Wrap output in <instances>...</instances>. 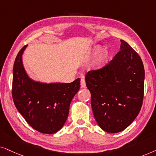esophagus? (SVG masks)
Masks as SVG:
<instances>
[{"mask_svg": "<svg viewBox=\"0 0 156 156\" xmlns=\"http://www.w3.org/2000/svg\"><path fill=\"white\" fill-rule=\"evenodd\" d=\"M80 86H81L82 88H86V80H85L84 78H82L81 80H80Z\"/></svg>", "mask_w": 156, "mask_h": 156, "instance_id": "obj_1", "label": "esophagus"}]
</instances>
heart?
Wrapping results in <instances>:
<instances>
[{"mask_svg": "<svg viewBox=\"0 0 156 156\" xmlns=\"http://www.w3.org/2000/svg\"><path fill=\"white\" fill-rule=\"evenodd\" d=\"M99 50V47L98 46H95L92 49V51H90V55H94L95 53L98 51ZM107 55H108V51L106 49H102L100 52L98 56L96 61H95V66L96 68H101L102 67L103 64L105 62V60L107 58Z\"/></svg>", "mask_w": 156, "mask_h": 156, "instance_id": "heart-1", "label": "heart"}]
</instances>
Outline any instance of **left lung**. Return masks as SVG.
<instances>
[{
  "label": "left lung",
  "instance_id": "obj_1",
  "mask_svg": "<svg viewBox=\"0 0 156 156\" xmlns=\"http://www.w3.org/2000/svg\"><path fill=\"white\" fill-rule=\"evenodd\" d=\"M105 67L86 76L91 106L103 130L116 133L125 130L140 111L144 95L145 70L139 55L125 41Z\"/></svg>",
  "mask_w": 156,
  "mask_h": 156
}]
</instances>
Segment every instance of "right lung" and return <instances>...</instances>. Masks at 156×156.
Returning <instances> with one entry per match:
<instances>
[{
    "label": "right lung",
    "mask_w": 156,
    "mask_h": 156,
    "mask_svg": "<svg viewBox=\"0 0 156 156\" xmlns=\"http://www.w3.org/2000/svg\"><path fill=\"white\" fill-rule=\"evenodd\" d=\"M27 45L18 52L13 70L12 96L18 112L37 131L53 134L65 124L70 104L80 89V78L70 83H41L31 79L22 56Z\"/></svg>",
    "instance_id": "right-lung-1"
}]
</instances>
